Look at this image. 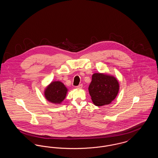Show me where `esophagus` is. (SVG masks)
Wrapping results in <instances>:
<instances>
[{
	"mask_svg": "<svg viewBox=\"0 0 158 158\" xmlns=\"http://www.w3.org/2000/svg\"><path fill=\"white\" fill-rule=\"evenodd\" d=\"M82 84H80V85H79L77 86V88H79V89H81V88H82Z\"/></svg>",
	"mask_w": 158,
	"mask_h": 158,
	"instance_id": "1",
	"label": "esophagus"
}]
</instances>
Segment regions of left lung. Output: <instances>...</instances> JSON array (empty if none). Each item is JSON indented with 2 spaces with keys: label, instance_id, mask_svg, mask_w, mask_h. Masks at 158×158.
<instances>
[{
  "label": "left lung",
  "instance_id": "1",
  "mask_svg": "<svg viewBox=\"0 0 158 158\" xmlns=\"http://www.w3.org/2000/svg\"><path fill=\"white\" fill-rule=\"evenodd\" d=\"M119 89L120 85L117 78L103 73L92 75L88 88L94 104L98 106L111 104L117 96Z\"/></svg>",
  "mask_w": 158,
  "mask_h": 158
}]
</instances>
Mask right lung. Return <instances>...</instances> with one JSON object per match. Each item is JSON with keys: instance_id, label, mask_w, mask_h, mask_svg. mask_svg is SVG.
Returning a JSON list of instances; mask_svg holds the SVG:
<instances>
[{"instance_id": "1", "label": "right lung", "mask_w": 158, "mask_h": 158, "mask_svg": "<svg viewBox=\"0 0 158 158\" xmlns=\"http://www.w3.org/2000/svg\"><path fill=\"white\" fill-rule=\"evenodd\" d=\"M68 89L60 81H53L47 86L44 91L45 99L56 104H61L65 99Z\"/></svg>"}]
</instances>
